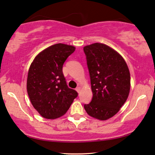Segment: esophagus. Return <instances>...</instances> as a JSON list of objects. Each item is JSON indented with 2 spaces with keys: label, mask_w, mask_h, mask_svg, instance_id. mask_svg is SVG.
I'll use <instances>...</instances> for the list:
<instances>
[{
  "label": "esophagus",
  "mask_w": 155,
  "mask_h": 155,
  "mask_svg": "<svg viewBox=\"0 0 155 155\" xmlns=\"http://www.w3.org/2000/svg\"><path fill=\"white\" fill-rule=\"evenodd\" d=\"M76 91H77L78 93L80 92V91H81V87H80V86H78V87L76 88Z\"/></svg>",
  "instance_id": "1"
}]
</instances>
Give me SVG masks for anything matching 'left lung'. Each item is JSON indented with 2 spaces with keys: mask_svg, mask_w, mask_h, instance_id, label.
<instances>
[{
  "mask_svg": "<svg viewBox=\"0 0 155 155\" xmlns=\"http://www.w3.org/2000/svg\"><path fill=\"white\" fill-rule=\"evenodd\" d=\"M90 73L92 100L84 104L94 118L106 120L119 111L130 91V77L127 63L114 49L94 43L83 48Z\"/></svg>",
  "mask_w": 155,
  "mask_h": 155,
  "instance_id": "left-lung-1",
  "label": "left lung"
}]
</instances>
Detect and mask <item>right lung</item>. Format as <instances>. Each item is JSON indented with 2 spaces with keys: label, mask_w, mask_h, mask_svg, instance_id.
I'll use <instances>...</instances> for the list:
<instances>
[{
  "label": "right lung",
  "mask_w": 155,
  "mask_h": 155,
  "mask_svg": "<svg viewBox=\"0 0 155 155\" xmlns=\"http://www.w3.org/2000/svg\"><path fill=\"white\" fill-rule=\"evenodd\" d=\"M74 51L72 46L54 44L39 53L31 64L28 95L43 117L55 119L64 115L78 96L77 91L68 87L62 71L65 60Z\"/></svg>",
  "instance_id": "obj_1"
}]
</instances>
